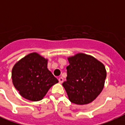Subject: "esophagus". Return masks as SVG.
I'll list each match as a JSON object with an SVG mask.
<instances>
[{
	"label": "esophagus",
	"mask_w": 125,
	"mask_h": 125,
	"mask_svg": "<svg viewBox=\"0 0 125 125\" xmlns=\"http://www.w3.org/2000/svg\"><path fill=\"white\" fill-rule=\"evenodd\" d=\"M58 80H59V82H60V83H63V78L62 77H60L58 79Z\"/></svg>",
	"instance_id": "1"
}]
</instances>
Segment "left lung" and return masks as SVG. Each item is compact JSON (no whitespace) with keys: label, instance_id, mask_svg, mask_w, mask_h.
<instances>
[{"label":"left lung","instance_id":"8db88e82","mask_svg":"<svg viewBox=\"0 0 125 125\" xmlns=\"http://www.w3.org/2000/svg\"><path fill=\"white\" fill-rule=\"evenodd\" d=\"M66 81L62 83L69 101L76 104H87L94 101L103 90L106 77L104 65L94 57L78 53L68 58Z\"/></svg>","mask_w":125,"mask_h":125}]
</instances>
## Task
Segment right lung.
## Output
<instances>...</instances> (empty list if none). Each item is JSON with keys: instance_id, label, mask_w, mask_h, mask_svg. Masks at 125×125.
<instances>
[{"instance_id": "obj_1", "label": "right lung", "mask_w": 125, "mask_h": 125, "mask_svg": "<svg viewBox=\"0 0 125 125\" xmlns=\"http://www.w3.org/2000/svg\"><path fill=\"white\" fill-rule=\"evenodd\" d=\"M15 87L22 97L32 101L42 100L58 80L47 68V60L38 53H30L12 69Z\"/></svg>"}]
</instances>
